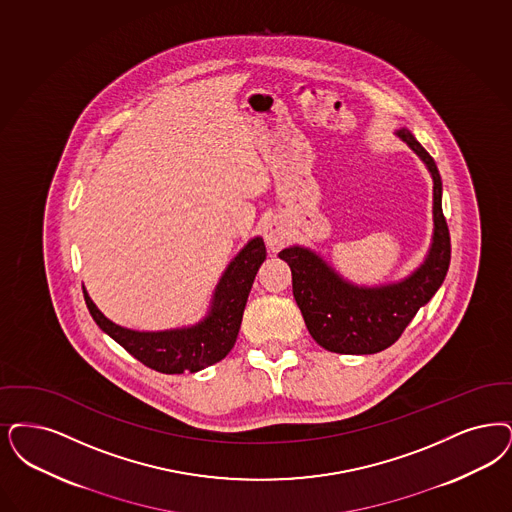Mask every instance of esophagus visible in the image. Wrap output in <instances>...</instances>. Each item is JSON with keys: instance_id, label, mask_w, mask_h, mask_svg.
Returning <instances> with one entry per match:
<instances>
[{"instance_id": "1", "label": "esophagus", "mask_w": 512, "mask_h": 512, "mask_svg": "<svg viewBox=\"0 0 512 512\" xmlns=\"http://www.w3.org/2000/svg\"><path fill=\"white\" fill-rule=\"evenodd\" d=\"M263 236H265L266 246H268L270 251H274V253L280 251L287 244L286 226H284L282 221H278V219H270L266 223Z\"/></svg>"}]
</instances>
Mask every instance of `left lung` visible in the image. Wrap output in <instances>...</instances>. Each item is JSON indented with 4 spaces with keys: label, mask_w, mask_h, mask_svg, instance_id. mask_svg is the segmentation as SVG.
<instances>
[{
    "label": "left lung",
    "mask_w": 512,
    "mask_h": 512,
    "mask_svg": "<svg viewBox=\"0 0 512 512\" xmlns=\"http://www.w3.org/2000/svg\"><path fill=\"white\" fill-rule=\"evenodd\" d=\"M396 135L423 160L432 175V242L425 261L408 278L385 286H354L312 249L291 246L278 257L291 268L293 297L312 339L337 354H375L408 328L417 310L442 286L450 268V230L442 213V179L429 152L409 133Z\"/></svg>",
    "instance_id": "left-lung-1"
}]
</instances>
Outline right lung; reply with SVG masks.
Segmentation results:
<instances>
[{
	"instance_id": "add662e5",
	"label": "right lung",
	"mask_w": 512,
	"mask_h": 512,
	"mask_svg": "<svg viewBox=\"0 0 512 512\" xmlns=\"http://www.w3.org/2000/svg\"><path fill=\"white\" fill-rule=\"evenodd\" d=\"M266 259L263 238H253L247 246L226 266L219 284L215 287L209 312L202 322L188 328L165 331H135L122 328L108 320L83 287L85 305L89 308L97 326L108 333L118 345L144 366L160 373H196L200 369L221 362L232 350L247 297L257 276L259 266Z\"/></svg>"
}]
</instances>
